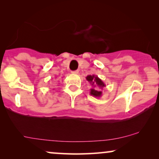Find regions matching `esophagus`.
I'll use <instances>...</instances> for the list:
<instances>
[{
  "instance_id": "1",
  "label": "esophagus",
  "mask_w": 159,
  "mask_h": 159,
  "mask_svg": "<svg viewBox=\"0 0 159 159\" xmlns=\"http://www.w3.org/2000/svg\"><path fill=\"white\" fill-rule=\"evenodd\" d=\"M71 73H72V74H78V73H79V71H78V70H76V71H72V72H71Z\"/></svg>"
}]
</instances>
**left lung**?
I'll return each instance as SVG.
<instances>
[{
  "label": "left lung",
  "mask_w": 159,
  "mask_h": 159,
  "mask_svg": "<svg viewBox=\"0 0 159 159\" xmlns=\"http://www.w3.org/2000/svg\"><path fill=\"white\" fill-rule=\"evenodd\" d=\"M86 80H88L91 86V89L90 90V95L95 98L101 97L103 94L101 90L106 87L105 83L98 76L94 75H88L86 77Z\"/></svg>",
  "instance_id": "obj_1"
}]
</instances>
